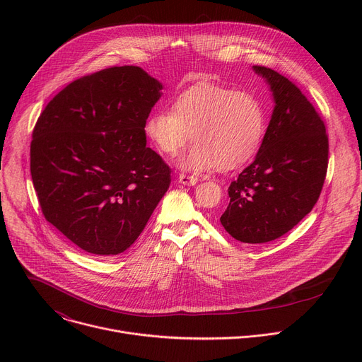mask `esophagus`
<instances>
[{"label": "esophagus", "instance_id": "34e87169", "mask_svg": "<svg viewBox=\"0 0 362 362\" xmlns=\"http://www.w3.org/2000/svg\"><path fill=\"white\" fill-rule=\"evenodd\" d=\"M177 182L180 185H185V186H194L197 183V177L194 176H186V175H180Z\"/></svg>", "mask_w": 362, "mask_h": 362}]
</instances>
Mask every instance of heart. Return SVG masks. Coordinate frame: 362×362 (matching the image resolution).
I'll return each instance as SVG.
<instances>
[{
	"mask_svg": "<svg viewBox=\"0 0 362 362\" xmlns=\"http://www.w3.org/2000/svg\"><path fill=\"white\" fill-rule=\"evenodd\" d=\"M267 129L262 103L250 93L216 84H199L182 91L172 112L158 110L144 122V134L160 153L179 159V168L204 172L233 170L259 150Z\"/></svg>",
	"mask_w": 362,
	"mask_h": 362,
	"instance_id": "b5f03b06",
	"label": "heart"
}]
</instances>
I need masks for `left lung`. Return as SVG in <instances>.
Segmentation results:
<instances>
[{
	"label": "left lung",
	"instance_id": "obj_1",
	"mask_svg": "<svg viewBox=\"0 0 362 362\" xmlns=\"http://www.w3.org/2000/svg\"><path fill=\"white\" fill-rule=\"evenodd\" d=\"M274 97L272 116L255 160L228 189L221 223L243 243H267L296 226L315 206L328 168L325 124L282 74L253 66Z\"/></svg>",
	"mask_w": 362,
	"mask_h": 362
}]
</instances>
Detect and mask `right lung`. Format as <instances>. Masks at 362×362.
I'll list each match as a JSON object with an SVG mask.
<instances>
[{
    "instance_id": "1",
    "label": "right lung",
    "mask_w": 362,
    "mask_h": 362,
    "mask_svg": "<svg viewBox=\"0 0 362 362\" xmlns=\"http://www.w3.org/2000/svg\"><path fill=\"white\" fill-rule=\"evenodd\" d=\"M162 90L140 67H112L70 83L37 120L30 169L41 211L88 253L129 249L170 186L144 134Z\"/></svg>"
}]
</instances>
